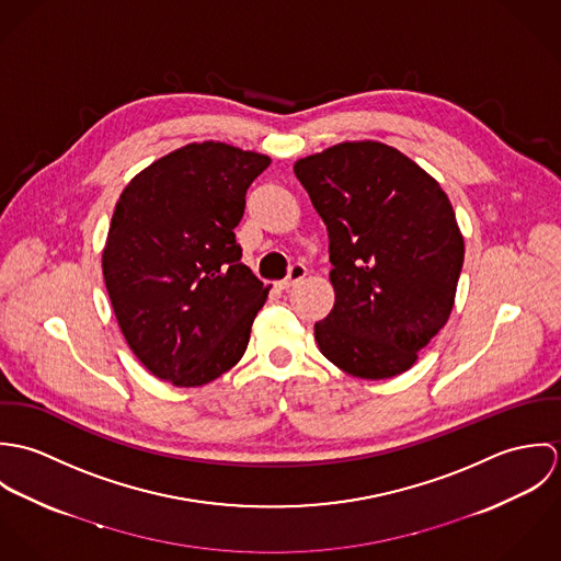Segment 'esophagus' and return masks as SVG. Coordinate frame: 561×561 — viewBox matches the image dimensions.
<instances>
[{"mask_svg": "<svg viewBox=\"0 0 561 561\" xmlns=\"http://www.w3.org/2000/svg\"><path fill=\"white\" fill-rule=\"evenodd\" d=\"M305 276H307V267H305L302 263H294V265H291V270H289V274H287V278L278 280V283H276V287H278L280 291H287V289H291L294 285H298Z\"/></svg>", "mask_w": 561, "mask_h": 561, "instance_id": "obj_1", "label": "esophagus"}]
</instances>
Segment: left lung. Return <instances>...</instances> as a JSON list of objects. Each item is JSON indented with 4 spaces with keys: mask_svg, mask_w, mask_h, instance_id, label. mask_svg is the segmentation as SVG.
<instances>
[{
    "mask_svg": "<svg viewBox=\"0 0 561 561\" xmlns=\"http://www.w3.org/2000/svg\"><path fill=\"white\" fill-rule=\"evenodd\" d=\"M294 172L328 229L334 307L321 354L350 376L410 369L449 320L465 240L438 181L393 147L343 142Z\"/></svg>",
    "mask_w": 561,
    "mask_h": 561,
    "instance_id": "1",
    "label": "left lung"
}]
</instances>
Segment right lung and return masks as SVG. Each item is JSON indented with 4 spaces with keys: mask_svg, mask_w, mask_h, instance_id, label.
I'll use <instances>...</instances> for the list:
<instances>
[{
    "mask_svg": "<svg viewBox=\"0 0 561 561\" xmlns=\"http://www.w3.org/2000/svg\"><path fill=\"white\" fill-rule=\"evenodd\" d=\"M270 158L225 142L187 145L123 190L103 248V278L138 360L176 387L238 365L267 287L241 263L233 229Z\"/></svg>",
    "mask_w": 561,
    "mask_h": 561,
    "instance_id": "right-lung-1",
    "label": "right lung"
}]
</instances>
